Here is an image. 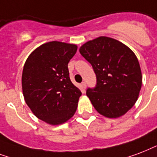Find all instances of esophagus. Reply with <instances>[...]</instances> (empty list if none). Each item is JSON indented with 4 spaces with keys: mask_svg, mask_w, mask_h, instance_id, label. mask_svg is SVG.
<instances>
[{
    "mask_svg": "<svg viewBox=\"0 0 157 157\" xmlns=\"http://www.w3.org/2000/svg\"><path fill=\"white\" fill-rule=\"evenodd\" d=\"M82 86L83 88H86V87H87V84H86V82H82Z\"/></svg>",
    "mask_w": 157,
    "mask_h": 157,
    "instance_id": "34e87169",
    "label": "esophagus"
}]
</instances>
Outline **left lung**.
<instances>
[{"mask_svg": "<svg viewBox=\"0 0 157 157\" xmlns=\"http://www.w3.org/2000/svg\"><path fill=\"white\" fill-rule=\"evenodd\" d=\"M79 52L96 74V86L86 92L94 108L108 118L124 115L137 101L142 87L135 54L122 42L107 37L86 42Z\"/></svg>", "mask_w": 157, "mask_h": 157, "instance_id": "obj_1", "label": "left lung"}]
</instances>
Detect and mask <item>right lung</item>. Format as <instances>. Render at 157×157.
<instances>
[{"instance_id": "add662e5", "label": "right lung", "mask_w": 157, "mask_h": 157, "mask_svg": "<svg viewBox=\"0 0 157 157\" xmlns=\"http://www.w3.org/2000/svg\"><path fill=\"white\" fill-rule=\"evenodd\" d=\"M77 48L65 42H47L33 51L24 64V100L38 119L50 124L65 123L77 109L82 92L71 82L68 69Z\"/></svg>"}]
</instances>
